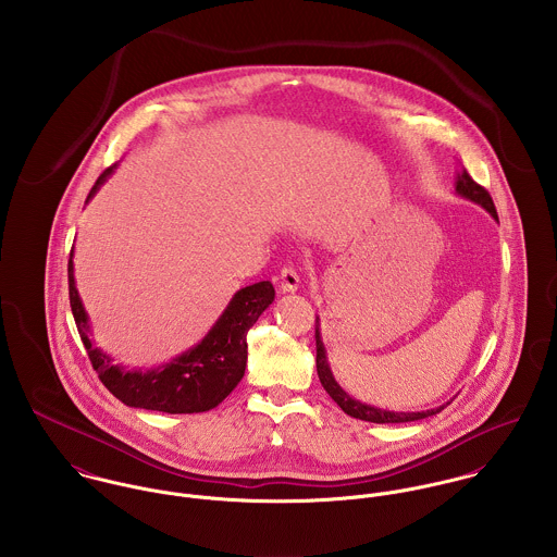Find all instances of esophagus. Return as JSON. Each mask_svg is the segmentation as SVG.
I'll return each instance as SVG.
<instances>
[{"mask_svg": "<svg viewBox=\"0 0 557 557\" xmlns=\"http://www.w3.org/2000/svg\"><path fill=\"white\" fill-rule=\"evenodd\" d=\"M298 287H300L298 272L294 268H283L281 276H278V289L283 294H294V292H298Z\"/></svg>", "mask_w": 557, "mask_h": 557, "instance_id": "1", "label": "esophagus"}]
</instances>
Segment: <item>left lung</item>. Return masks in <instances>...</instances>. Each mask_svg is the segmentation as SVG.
<instances>
[{
  "mask_svg": "<svg viewBox=\"0 0 557 557\" xmlns=\"http://www.w3.org/2000/svg\"><path fill=\"white\" fill-rule=\"evenodd\" d=\"M455 193L472 203H476L480 208H484L495 221H497V212H495V206H493V199L491 195L476 184L470 173L466 169L457 171V177H455ZM315 341H318V375L323 391L332 397V400L351 418H358V420H367V422H375V424H398V422H413V420H422V418H429V416H435L440 413L446 405H440L435 409H426V411H391V409H382V407H375V405H369V403H362L358 398L351 397L349 393H345L341 388V384L336 382V377L332 375V369H330V362H327V354H325V345L321 341V330H319V318H315Z\"/></svg>",
  "mask_w": 557,
  "mask_h": 557,
  "instance_id": "obj_1",
  "label": "left lung"
}]
</instances>
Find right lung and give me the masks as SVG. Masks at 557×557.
<instances>
[{
  "instance_id": "1",
  "label": "right lung",
  "mask_w": 557,
  "mask_h": 557,
  "mask_svg": "<svg viewBox=\"0 0 557 557\" xmlns=\"http://www.w3.org/2000/svg\"><path fill=\"white\" fill-rule=\"evenodd\" d=\"M115 166L117 164L109 166L96 180L85 203H89V199L100 190V186L109 180ZM73 257L75 248L69 261L71 309L91 367L113 397L120 398L128 407L164 413L210 411L221 400L230 397V393L244 377L248 358L246 332L274 302V287L270 281H261L236 292L221 318L214 321L208 334L190 349L152 369H126L122 364H115L113 358L102 351L91 338L89 318L85 313L75 283Z\"/></svg>"
}]
</instances>
